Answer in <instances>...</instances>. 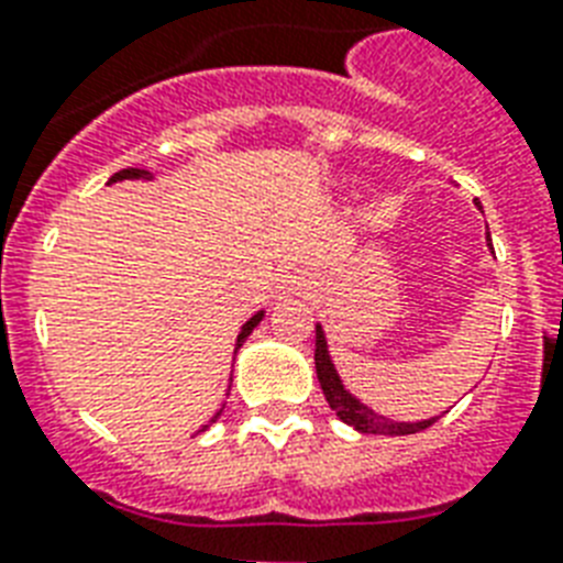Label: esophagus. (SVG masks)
Masks as SVG:
<instances>
[{"label": "esophagus", "instance_id": "esophagus-1", "mask_svg": "<svg viewBox=\"0 0 563 563\" xmlns=\"http://www.w3.org/2000/svg\"><path fill=\"white\" fill-rule=\"evenodd\" d=\"M303 286H307V283H303V277H298V274H289V280H286V286H283V289L300 291V289H303Z\"/></svg>", "mask_w": 563, "mask_h": 563}]
</instances>
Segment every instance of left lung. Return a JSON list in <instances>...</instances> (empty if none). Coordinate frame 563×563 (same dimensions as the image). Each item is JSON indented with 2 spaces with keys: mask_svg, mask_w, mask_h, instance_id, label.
<instances>
[{
  "mask_svg": "<svg viewBox=\"0 0 563 563\" xmlns=\"http://www.w3.org/2000/svg\"><path fill=\"white\" fill-rule=\"evenodd\" d=\"M488 242H490V233H488ZM316 371H318V383H321V391H324L327 402H330V409H333L335 415L347 423V427L360 429V432H365V435H415V432L432 427V423L438 420V418H429V420H418V423H400V420L376 415V411L368 409L365 402L356 400V397L344 388L339 374H335L333 360H330V353H327V339L321 327H316Z\"/></svg>",
  "mask_w": 563,
  "mask_h": 563,
  "instance_id": "obj_1",
  "label": "left lung"
}]
</instances>
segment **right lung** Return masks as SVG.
Returning <instances> with one entry per match:
<instances>
[{"label": "right lung", "instance_id": "1", "mask_svg": "<svg viewBox=\"0 0 563 563\" xmlns=\"http://www.w3.org/2000/svg\"><path fill=\"white\" fill-rule=\"evenodd\" d=\"M136 178H152V172H145V169H122V172H117V175H113V178L108 180V184H117V180H136ZM260 321H263V312H256L254 318H251V321H247L245 327H242V333H239V339H236V351L239 347H242V344H245V339L247 335H251V330H254L256 324H260ZM216 418H219V415H216Z\"/></svg>", "mask_w": 563, "mask_h": 563}]
</instances>
